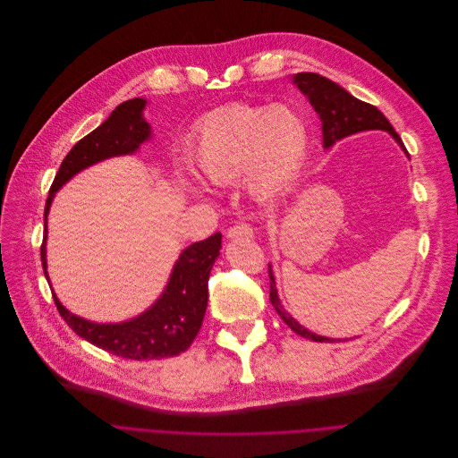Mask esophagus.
Masks as SVG:
<instances>
[{
    "label": "esophagus",
    "mask_w": 458,
    "mask_h": 458,
    "mask_svg": "<svg viewBox=\"0 0 458 458\" xmlns=\"http://www.w3.org/2000/svg\"><path fill=\"white\" fill-rule=\"evenodd\" d=\"M227 238L229 240H234V238H245V240H250L252 236H254V233H252V227L250 225H247V224H234L233 227H229L227 229Z\"/></svg>",
    "instance_id": "1"
}]
</instances>
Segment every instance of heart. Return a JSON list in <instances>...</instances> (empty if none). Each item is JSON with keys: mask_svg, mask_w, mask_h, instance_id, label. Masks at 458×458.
<instances>
[{"mask_svg": "<svg viewBox=\"0 0 458 458\" xmlns=\"http://www.w3.org/2000/svg\"><path fill=\"white\" fill-rule=\"evenodd\" d=\"M309 148L305 117L285 105H231L200 124L190 160L215 184L243 174L252 197L267 200L294 180ZM197 193V188H190Z\"/></svg>", "mask_w": 458, "mask_h": 458, "instance_id": "1", "label": "heart"}]
</instances>
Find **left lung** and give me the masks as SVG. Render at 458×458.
Listing matches in <instances>:
<instances>
[{
    "mask_svg": "<svg viewBox=\"0 0 458 458\" xmlns=\"http://www.w3.org/2000/svg\"><path fill=\"white\" fill-rule=\"evenodd\" d=\"M293 82L300 88L301 94L310 101L312 108L321 119V131H323V148H332L335 142L360 133V131H370V130H383L392 135V139L401 146V149L410 158L401 137L390 124V121L372 105L362 103L355 99L352 94L339 86L337 82L312 72H300L293 77ZM268 276H270V303L276 309L280 318L301 337L318 341V343H330L339 341L325 335H318L316 332H310L303 325H300L282 305V300L278 296L276 280H274L272 265L268 263Z\"/></svg>",
    "mask_w": 458,
    "mask_h": 458,
    "instance_id": "obj_1",
    "label": "left lung"
}]
</instances>
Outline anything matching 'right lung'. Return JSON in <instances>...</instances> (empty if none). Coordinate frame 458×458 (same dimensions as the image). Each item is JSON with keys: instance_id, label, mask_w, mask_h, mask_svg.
<instances>
[{"instance_id": "1", "label": "right lung", "mask_w": 458, "mask_h": 458, "mask_svg": "<svg viewBox=\"0 0 458 458\" xmlns=\"http://www.w3.org/2000/svg\"><path fill=\"white\" fill-rule=\"evenodd\" d=\"M146 105L148 101L142 98L121 103L99 128L82 137L61 162L45 206L41 263L48 284L47 218L55 193L68 180L89 165L106 158L137 153L139 148L151 139V126L144 119ZM220 249L222 234L216 233L182 250L158 300L142 314L121 323H96L84 319L64 309L55 293H52V296L66 325L88 343L124 359L148 360L173 357L191 346L202 327L208 309L209 274L220 256Z\"/></svg>"}]
</instances>
